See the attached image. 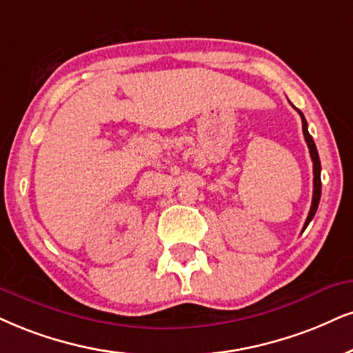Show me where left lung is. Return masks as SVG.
Listing matches in <instances>:
<instances>
[{
  "label": "left lung",
  "instance_id": "8db88e82",
  "mask_svg": "<svg viewBox=\"0 0 353 353\" xmlns=\"http://www.w3.org/2000/svg\"><path fill=\"white\" fill-rule=\"evenodd\" d=\"M296 110V108H294ZM299 112V116H301V121H303V134H304V139H306V143H307V149H310V154H311V159H312V173H314V190H312V203H311V210H310V214L306 217V223H304V228L303 230L307 228V224L311 223L312 217H314L316 211H317V206H319V199H321V160H319V154H317V149H316V143L312 141L310 130H307V123L306 119H304L303 112L296 110Z\"/></svg>",
  "mask_w": 353,
  "mask_h": 353
}]
</instances>
